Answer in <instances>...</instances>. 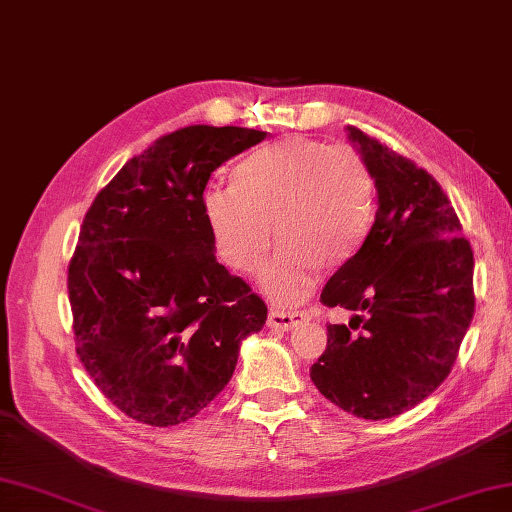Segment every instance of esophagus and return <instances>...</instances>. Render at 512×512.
Returning a JSON list of instances; mask_svg holds the SVG:
<instances>
[{"label":"esophagus","instance_id":"obj_1","mask_svg":"<svg viewBox=\"0 0 512 512\" xmlns=\"http://www.w3.org/2000/svg\"><path fill=\"white\" fill-rule=\"evenodd\" d=\"M308 319L306 312H284V310H270L268 312V328L275 330H292L299 323Z\"/></svg>","mask_w":512,"mask_h":512}]
</instances>
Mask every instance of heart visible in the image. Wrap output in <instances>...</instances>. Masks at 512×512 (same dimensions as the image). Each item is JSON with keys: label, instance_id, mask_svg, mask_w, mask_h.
<instances>
[{"label": "heart", "instance_id": "1", "mask_svg": "<svg viewBox=\"0 0 512 512\" xmlns=\"http://www.w3.org/2000/svg\"><path fill=\"white\" fill-rule=\"evenodd\" d=\"M374 211L376 180L363 156L310 138L255 149L233 169L231 189L202 195L217 255L235 273H255L277 233L281 244L259 286L279 303L306 297L323 266L352 262Z\"/></svg>", "mask_w": 512, "mask_h": 512}]
</instances>
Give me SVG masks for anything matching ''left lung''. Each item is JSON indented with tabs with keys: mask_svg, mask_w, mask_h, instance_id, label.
Here are the masks:
<instances>
[{
	"mask_svg": "<svg viewBox=\"0 0 512 512\" xmlns=\"http://www.w3.org/2000/svg\"><path fill=\"white\" fill-rule=\"evenodd\" d=\"M347 140L374 173L378 209L361 250L321 292L323 306L352 319L328 325L310 378L343 411L385 420L449 376L475 312V264L433 176L361 129L347 127Z\"/></svg>",
	"mask_w": 512,
	"mask_h": 512,
	"instance_id": "obj_1",
	"label": "left lung"
}]
</instances>
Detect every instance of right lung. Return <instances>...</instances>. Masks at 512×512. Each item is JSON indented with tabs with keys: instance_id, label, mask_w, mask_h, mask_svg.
<instances>
[{
	"instance_id": "add662e5",
	"label": "right lung",
	"mask_w": 512,
	"mask_h": 512,
	"mask_svg": "<svg viewBox=\"0 0 512 512\" xmlns=\"http://www.w3.org/2000/svg\"><path fill=\"white\" fill-rule=\"evenodd\" d=\"M266 132L191 125L125 162L96 195L68 268L85 372L125 416L173 427L231 380L266 303L215 259L202 195L211 173Z\"/></svg>"
}]
</instances>
